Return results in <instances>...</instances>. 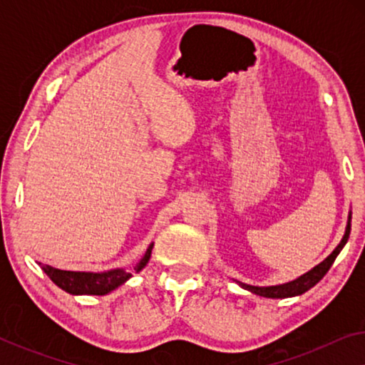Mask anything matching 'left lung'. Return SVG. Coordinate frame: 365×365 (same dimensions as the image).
<instances>
[{"instance_id": "obj_1", "label": "left lung", "mask_w": 365, "mask_h": 365, "mask_svg": "<svg viewBox=\"0 0 365 365\" xmlns=\"http://www.w3.org/2000/svg\"><path fill=\"white\" fill-rule=\"evenodd\" d=\"M351 219H352V212H349V219H347V226H346V232L341 239V242L337 244V247L329 254V256L324 259L321 264H317L316 267H312L311 271H307L306 274H302L301 277L294 279L291 282L286 284H277V286H266V287H259V286H249V284L239 282V286L246 291L256 294V296L261 297H269V299H286V297H294V296H301L309 289L316 286V284L321 281V279L326 276L329 269L336 261V257L339 256V252L342 251V247L346 246L349 234H351Z\"/></svg>"}]
</instances>
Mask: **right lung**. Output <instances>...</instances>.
Segmentation results:
<instances>
[{
    "instance_id": "1",
    "label": "right lung",
    "mask_w": 365,
    "mask_h": 365,
    "mask_svg": "<svg viewBox=\"0 0 365 365\" xmlns=\"http://www.w3.org/2000/svg\"><path fill=\"white\" fill-rule=\"evenodd\" d=\"M154 242L149 244V247L144 252L141 261L136 264L134 271L139 272L146 267V264L151 259ZM44 274L56 284L59 289L66 291L73 296H104L114 289L123 286L128 279L133 277L131 272L126 269H109L103 272H81V271H61V269L46 266V264L38 262Z\"/></svg>"
}]
</instances>
